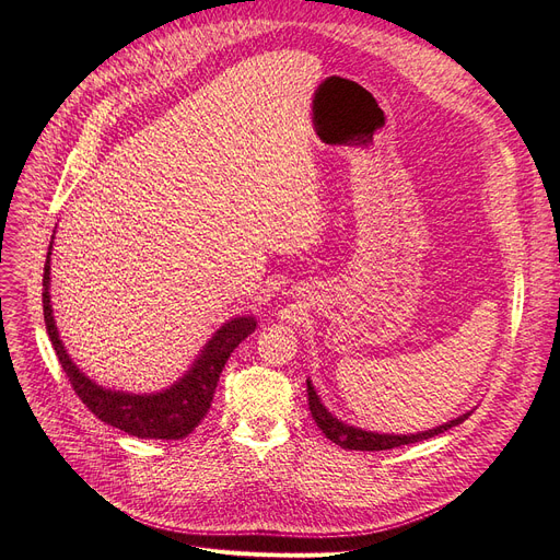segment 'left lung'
Returning <instances> with one entry per match:
<instances>
[{
	"label": "left lung",
	"mask_w": 560,
	"mask_h": 560,
	"mask_svg": "<svg viewBox=\"0 0 560 560\" xmlns=\"http://www.w3.org/2000/svg\"><path fill=\"white\" fill-rule=\"evenodd\" d=\"M306 397H308V410H312V418L316 420V424L320 427V431L325 433L329 441L346 447V450H366V452L392 450V447H401V445L433 439V436H439V433L462 424L464 420H468V416L472 412V410H466L464 416L447 420L445 424H439V427L427 429V431L383 433V431H369V429H362V427H355V424H348V422L339 420L337 416H332V412L327 410V406L320 401L312 378H306Z\"/></svg>",
	"instance_id": "left-lung-1"
}]
</instances>
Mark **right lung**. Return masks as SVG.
<instances>
[{
	"label": "right lung",
	"instance_id": "obj_1",
	"mask_svg": "<svg viewBox=\"0 0 560 560\" xmlns=\"http://www.w3.org/2000/svg\"><path fill=\"white\" fill-rule=\"evenodd\" d=\"M50 256L52 242L48 246L44 267L46 329L59 358V364L67 371V376L82 404H85L101 422L127 431L129 436L159 441H179L184 436H189L212 406L217 383L228 358H231L233 350L256 329V316L246 314L225 320L217 332L207 339L191 366L186 369L173 385L156 392L113 389L92 381L85 371L71 360L65 341L59 339V329L52 316L50 302Z\"/></svg>",
	"mask_w": 560,
	"mask_h": 560
}]
</instances>
